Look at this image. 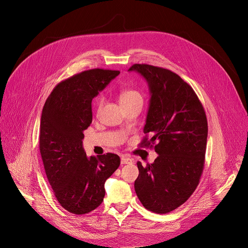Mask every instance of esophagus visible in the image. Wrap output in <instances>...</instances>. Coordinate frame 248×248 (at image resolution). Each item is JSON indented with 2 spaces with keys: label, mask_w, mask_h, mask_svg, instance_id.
<instances>
[{
  "label": "esophagus",
  "mask_w": 248,
  "mask_h": 248,
  "mask_svg": "<svg viewBox=\"0 0 248 248\" xmlns=\"http://www.w3.org/2000/svg\"><path fill=\"white\" fill-rule=\"evenodd\" d=\"M121 162H122V164H132L133 160L131 158L126 157V155H123L122 159H121Z\"/></svg>",
  "instance_id": "1"
}]
</instances>
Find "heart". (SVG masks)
Listing matches in <instances>:
<instances>
[{
  "label": "heart",
  "instance_id": "1",
  "mask_svg": "<svg viewBox=\"0 0 248 248\" xmlns=\"http://www.w3.org/2000/svg\"><path fill=\"white\" fill-rule=\"evenodd\" d=\"M135 102H144V98L142 95L139 93V91L135 89H123L120 93V103L121 106H126V104H131ZM102 104V99L100 98L98 101V107L100 108Z\"/></svg>",
  "mask_w": 248,
  "mask_h": 248
}]
</instances>
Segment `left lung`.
<instances>
[{"label": "left lung", "mask_w": 248, "mask_h": 248, "mask_svg": "<svg viewBox=\"0 0 248 248\" xmlns=\"http://www.w3.org/2000/svg\"><path fill=\"white\" fill-rule=\"evenodd\" d=\"M128 71L145 78L150 104L140 146L154 147L159 155L146 167L138 162L135 190L140 203L158 214L185 203L199 184L206 153V113L193 88L165 68L134 64Z\"/></svg>", "instance_id": "8db88e82"}]
</instances>
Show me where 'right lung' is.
<instances>
[{"instance_id":"right-lung-1","label":"right lung","mask_w":248,"mask_h":248,"mask_svg":"<svg viewBox=\"0 0 248 248\" xmlns=\"http://www.w3.org/2000/svg\"><path fill=\"white\" fill-rule=\"evenodd\" d=\"M120 74L90 69L60 82L41 114L39 148L45 173L60 205L68 212L89 213L103 201L104 183L121 164L117 155L87 157L83 132L93 122L91 101Z\"/></svg>"}]
</instances>
